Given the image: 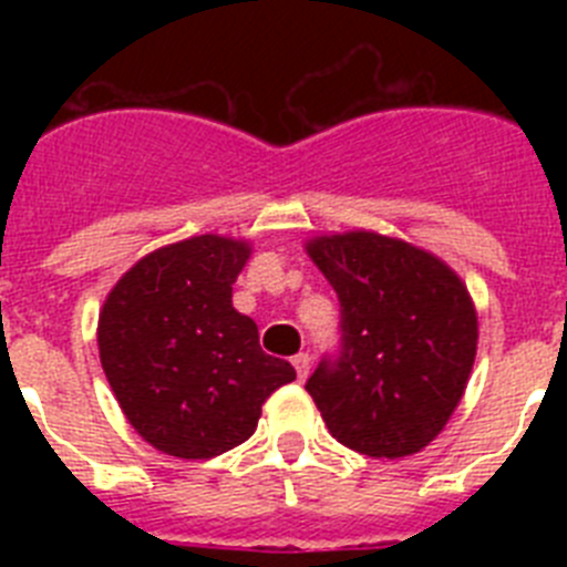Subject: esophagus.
<instances>
[{
    "mask_svg": "<svg viewBox=\"0 0 567 567\" xmlns=\"http://www.w3.org/2000/svg\"><path fill=\"white\" fill-rule=\"evenodd\" d=\"M309 363H312V358H309L307 352L295 354V358H292V365H295V372H298V380H307V374H309Z\"/></svg>",
    "mask_w": 567,
    "mask_h": 567,
    "instance_id": "obj_1",
    "label": "esophagus"
}]
</instances>
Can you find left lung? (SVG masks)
Here are the masks:
<instances>
[{
  "mask_svg": "<svg viewBox=\"0 0 567 567\" xmlns=\"http://www.w3.org/2000/svg\"><path fill=\"white\" fill-rule=\"evenodd\" d=\"M309 258L340 300V349L307 392L338 443L409 457L457 409L477 354V312L454 269L378 233L320 235Z\"/></svg>",
  "mask_w": 567,
  "mask_h": 567,
  "instance_id": "left-lung-1",
  "label": "left lung"
}]
</instances>
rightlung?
Wrapping results in <instances>:
<instances>
[{"label":"right lung","instance_id":"right-lung-1","mask_svg":"<svg viewBox=\"0 0 567 567\" xmlns=\"http://www.w3.org/2000/svg\"><path fill=\"white\" fill-rule=\"evenodd\" d=\"M247 240L195 235L144 255L110 289L99 358L115 400L153 449L209 460L252 437L260 405L295 380L233 307Z\"/></svg>","mask_w":567,"mask_h":567}]
</instances>
